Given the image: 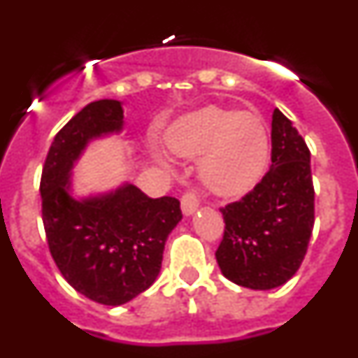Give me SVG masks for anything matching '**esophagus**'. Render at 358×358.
<instances>
[{"instance_id":"esophagus-1","label":"esophagus","mask_w":358,"mask_h":358,"mask_svg":"<svg viewBox=\"0 0 358 358\" xmlns=\"http://www.w3.org/2000/svg\"><path fill=\"white\" fill-rule=\"evenodd\" d=\"M199 204H201V201H199L197 195L192 194V192H188V194L182 195V199H181V210H182V213L186 215V217H189V215H194L195 211L199 210Z\"/></svg>"}]
</instances>
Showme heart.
Listing matches in <instances>:
<instances>
[{"label": "heart", "instance_id": "1", "mask_svg": "<svg viewBox=\"0 0 358 358\" xmlns=\"http://www.w3.org/2000/svg\"><path fill=\"white\" fill-rule=\"evenodd\" d=\"M173 156L197 161L199 179L218 197H238L258 182L268 159V136L260 118L249 113L204 107L185 115L166 131ZM163 169L173 161L156 154Z\"/></svg>", "mask_w": 358, "mask_h": 358}]
</instances>
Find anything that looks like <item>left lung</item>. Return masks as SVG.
Masks as SVG:
<instances>
[{
  "instance_id": "1",
  "label": "left lung",
  "mask_w": 358,
  "mask_h": 358,
  "mask_svg": "<svg viewBox=\"0 0 358 358\" xmlns=\"http://www.w3.org/2000/svg\"><path fill=\"white\" fill-rule=\"evenodd\" d=\"M271 169L252 192L222 208L224 238L217 264L240 287L271 290L301 265L314 227L310 150L280 109L273 115Z\"/></svg>"
}]
</instances>
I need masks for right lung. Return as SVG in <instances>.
Segmentation results:
<instances>
[{
	"instance_id": "1",
	"label": "right lung",
	"mask_w": 358,
	"mask_h": 358,
	"mask_svg": "<svg viewBox=\"0 0 358 358\" xmlns=\"http://www.w3.org/2000/svg\"><path fill=\"white\" fill-rule=\"evenodd\" d=\"M122 131V102L87 103L55 136L41 177L44 231L57 267L77 292L107 306L129 303L156 281L164 242L182 218L177 199H150L131 182L73 195V166L87 145Z\"/></svg>"
}]
</instances>
